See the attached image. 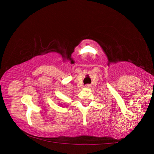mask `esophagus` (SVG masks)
<instances>
[{
	"instance_id": "esophagus-1",
	"label": "esophagus",
	"mask_w": 154,
	"mask_h": 154,
	"mask_svg": "<svg viewBox=\"0 0 154 154\" xmlns=\"http://www.w3.org/2000/svg\"><path fill=\"white\" fill-rule=\"evenodd\" d=\"M90 87H91V85L90 84H86L85 85V88H90Z\"/></svg>"
}]
</instances>
